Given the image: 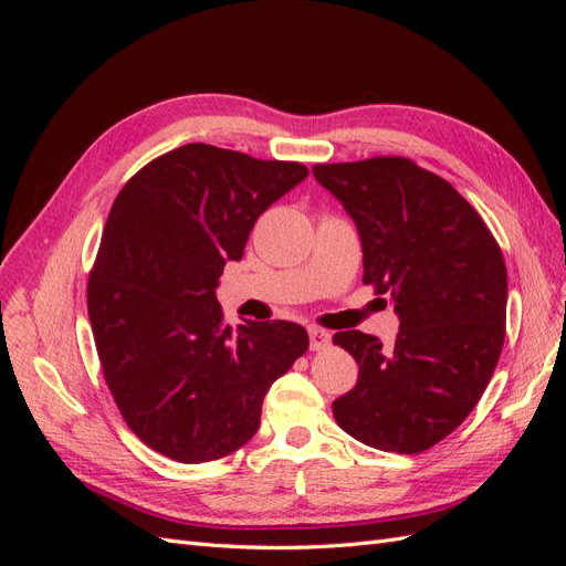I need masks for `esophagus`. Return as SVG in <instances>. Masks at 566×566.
I'll use <instances>...</instances> for the list:
<instances>
[{"label": "esophagus", "mask_w": 566, "mask_h": 566, "mask_svg": "<svg viewBox=\"0 0 566 566\" xmlns=\"http://www.w3.org/2000/svg\"><path fill=\"white\" fill-rule=\"evenodd\" d=\"M310 342H312V349L318 352V349H325L331 345V333L323 331V328H316V325H312L310 328Z\"/></svg>", "instance_id": "esophagus-1"}]
</instances>
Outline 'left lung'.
Segmentation results:
<instances>
[{
	"label": "left lung",
	"instance_id": "left-lung-1",
	"mask_svg": "<svg viewBox=\"0 0 566 566\" xmlns=\"http://www.w3.org/2000/svg\"><path fill=\"white\" fill-rule=\"evenodd\" d=\"M316 181L354 219L364 283L389 293L391 347L335 333L358 364L333 401L337 424L366 447L420 453L470 416L505 339L507 271L482 217L441 177L406 158L316 165Z\"/></svg>",
	"mask_w": 566,
	"mask_h": 566
}]
</instances>
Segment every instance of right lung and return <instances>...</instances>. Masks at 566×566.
Masks as SVG:
<instances>
[{"label": "right lung", "instance_id": "obj_1", "mask_svg": "<svg viewBox=\"0 0 566 566\" xmlns=\"http://www.w3.org/2000/svg\"><path fill=\"white\" fill-rule=\"evenodd\" d=\"M306 175L300 163L186 144L117 193L87 306L113 399L153 451L193 465L241 449L269 387L310 349L293 321L233 331L214 295L256 217Z\"/></svg>", "mask_w": 566, "mask_h": 566}]
</instances>
